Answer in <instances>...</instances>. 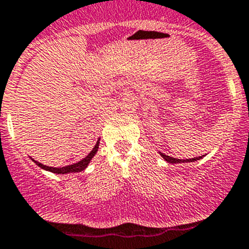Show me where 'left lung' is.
<instances>
[{
	"instance_id": "obj_1",
	"label": "left lung",
	"mask_w": 249,
	"mask_h": 249,
	"mask_svg": "<svg viewBox=\"0 0 249 249\" xmlns=\"http://www.w3.org/2000/svg\"><path fill=\"white\" fill-rule=\"evenodd\" d=\"M160 155H161V156L163 157L167 162H169V163H182V162L183 163H185V162H195L204 157V156H200V157H194V159H188V160H178V159H173V157H171V156H167V155H164V153H161V152H160Z\"/></svg>"
}]
</instances>
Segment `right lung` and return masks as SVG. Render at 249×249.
Here are the masks:
<instances>
[{"label":"right lung","instance_id":"add662e5","mask_svg":"<svg viewBox=\"0 0 249 249\" xmlns=\"http://www.w3.org/2000/svg\"><path fill=\"white\" fill-rule=\"evenodd\" d=\"M98 146H99V140L97 141L96 146L93 147V150L90 151L89 153H88L87 156L85 157L83 160H81L80 162H77V163H73V164H70V166H65V167H60V168H55V167H49V166H44L43 163H40V162L36 161V160L32 159V161L36 162V164H38L40 168L45 169V171H49V172H53V173H56V174H66V173H75V172H81L83 171V169L87 168L88 163L90 162V160L94 157V155L97 153V151H98Z\"/></svg>","mask_w":249,"mask_h":249}]
</instances>
